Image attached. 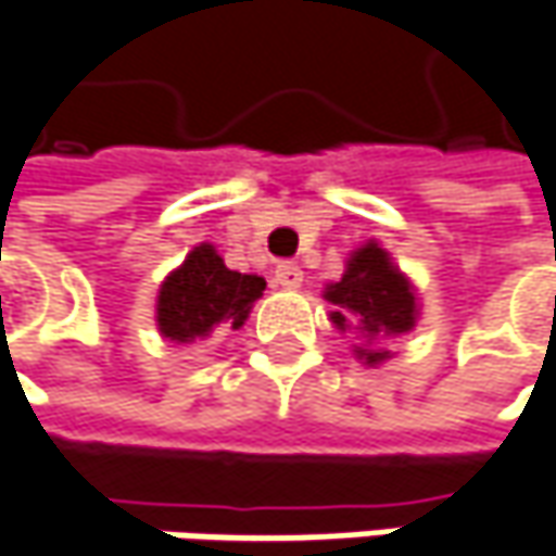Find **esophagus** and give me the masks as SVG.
Masks as SVG:
<instances>
[{
  "instance_id": "34e87169",
  "label": "esophagus",
  "mask_w": 556,
  "mask_h": 556,
  "mask_svg": "<svg viewBox=\"0 0 556 556\" xmlns=\"http://www.w3.org/2000/svg\"><path fill=\"white\" fill-rule=\"evenodd\" d=\"M274 279H277V286H282V289H299L302 286V267L299 264H279Z\"/></svg>"
}]
</instances>
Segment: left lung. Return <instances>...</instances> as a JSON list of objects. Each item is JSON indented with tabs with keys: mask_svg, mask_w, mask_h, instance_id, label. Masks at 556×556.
Returning <instances> with one entry per match:
<instances>
[{
	"mask_svg": "<svg viewBox=\"0 0 556 556\" xmlns=\"http://www.w3.org/2000/svg\"><path fill=\"white\" fill-rule=\"evenodd\" d=\"M324 299L333 305L330 320L337 330H355L368 345H355V355L365 365H380L390 358L387 349H375V340L403 337L415 327L418 302L415 289L390 254L377 242H368L352 251L340 282H330Z\"/></svg>",
	"mask_w": 556,
	"mask_h": 556,
	"instance_id": "8db88e82",
	"label": "left lung"
}]
</instances>
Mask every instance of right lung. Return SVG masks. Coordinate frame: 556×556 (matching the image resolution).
Segmentation results:
<instances>
[{
    "mask_svg": "<svg viewBox=\"0 0 556 556\" xmlns=\"http://www.w3.org/2000/svg\"><path fill=\"white\" fill-rule=\"evenodd\" d=\"M264 289V277L229 270L216 248L204 242L185 257L179 270L163 279L156 295V327L176 343L207 340L216 327L239 330Z\"/></svg>",
    "mask_w": 556,
    "mask_h": 556,
    "instance_id": "right-lung-1",
    "label": "right lung"
}]
</instances>
